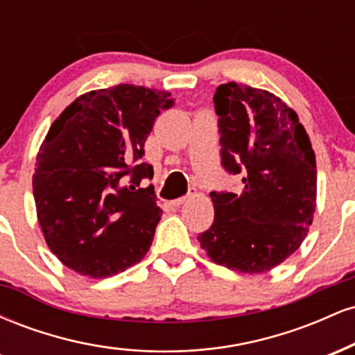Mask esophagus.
<instances>
[{"label":"esophagus","mask_w":355,"mask_h":355,"mask_svg":"<svg viewBox=\"0 0 355 355\" xmlns=\"http://www.w3.org/2000/svg\"><path fill=\"white\" fill-rule=\"evenodd\" d=\"M195 195V190H191V191H189V193L187 195H183V197H180V198H177V200H172V205L173 207H180L183 202H187L189 200V198H191Z\"/></svg>","instance_id":"34e87169"}]
</instances>
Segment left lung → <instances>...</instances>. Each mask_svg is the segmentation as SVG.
I'll use <instances>...</instances> for the list:
<instances>
[{"instance_id":"1","label":"left lung","mask_w":355,"mask_h":355,"mask_svg":"<svg viewBox=\"0 0 355 355\" xmlns=\"http://www.w3.org/2000/svg\"><path fill=\"white\" fill-rule=\"evenodd\" d=\"M220 157L242 190L210 191L215 218L198 242L211 262L270 270L304 242L317 197L315 153L299 116L266 89L220 85L214 95Z\"/></svg>"}]
</instances>
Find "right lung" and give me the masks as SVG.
I'll return each mask as SVG.
<instances>
[{
  "label": "right lung",
  "instance_id": "obj_1",
  "mask_svg": "<svg viewBox=\"0 0 355 355\" xmlns=\"http://www.w3.org/2000/svg\"><path fill=\"white\" fill-rule=\"evenodd\" d=\"M168 92L121 83L76 98L53 121L33 175L38 222L50 250L92 279L116 275L148 252L162 210L146 137Z\"/></svg>",
  "mask_w": 355,
  "mask_h": 355
}]
</instances>
